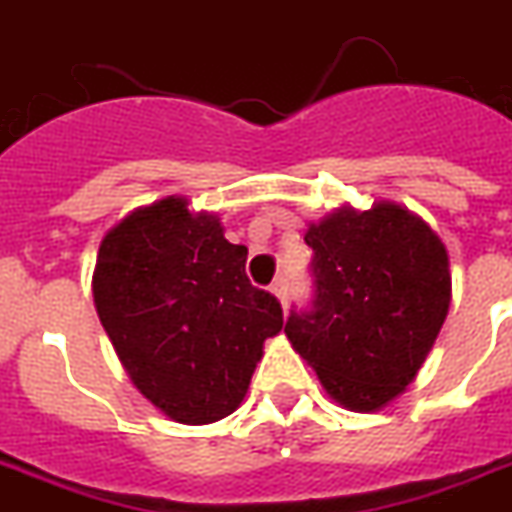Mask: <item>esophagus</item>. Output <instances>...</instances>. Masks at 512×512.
Segmentation results:
<instances>
[{"mask_svg":"<svg viewBox=\"0 0 512 512\" xmlns=\"http://www.w3.org/2000/svg\"><path fill=\"white\" fill-rule=\"evenodd\" d=\"M272 293H275L277 299H280V304H288V285H285V277H280V280H275L272 283Z\"/></svg>","mask_w":512,"mask_h":512,"instance_id":"obj_1","label":"esophagus"}]
</instances>
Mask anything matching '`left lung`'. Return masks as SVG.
<instances>
[{"mask_svg":"<svg viewBox=\"0 0 512 512\" xmlns=\"http://www.w3.org/2000/svg\"><path fill=\"white\" fill-rule=\"evenodd\" d=\"M315 307L285 336L350 411H379L414 382L451 304L449 251L417 213L382 200L336 208L304 232Z\"/></svg>","mask_w":512,"mask_h":512,"instance_id":"8db88e82","label":"left lung"}]
</instances>
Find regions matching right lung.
Segmentation results:
<instances>
[{"mask_svg":"<svg viewBox=\"0 0 512 512\" xmlns=\"http://www.w3.org/2000/svg\"><path fill=\"white\" fill-rule=\"evenodd\" d=\"M245 245L216 213L170 194L130 211L101 240L93 301L130 382L181 425H211L243 403L283 310L245 275Z\"/></svg>","mask_w":512,"mask_h":512,"instance_id":"add662e5","label":"right lung"}]
</instances>
